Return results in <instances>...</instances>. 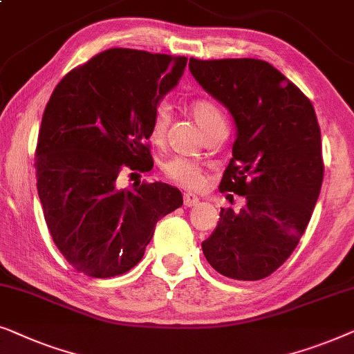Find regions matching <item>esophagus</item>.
<instances>
[{
	"label": "esophagus",
	"instance_id": "esophagus-1",
	"mask_svg": "<svg viewBox=\"0 0 354 354\" xmlns=\"http://www.w3.org/2000/svg\"><path fill=\"white\" fill-rule=\"evenodd\" d=\"M198 203H200V198H198L195 193H185L183 195V205L192 207V206H196Z\"/></svg>",
	"mask_w": 354,
	"mask_h": 354
}]
</instances>
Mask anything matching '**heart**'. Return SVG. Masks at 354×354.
I'll return each instance as SVG.
<instances>
[{"mask_svg": "<svg viewBox=\"0 0 354 354\" xmlns=\"http://www.w3.org/2000/svg\"><path fill=\"white\" fill-rule=\"evenodd\" d=\"M192 113H193V118L196 119V122L200 124V127L205 130V132H209L214 125L224 122V118H222L219 108L207 100L195 101L192 106ZM169 120H171V106H169L166 101H161V103L156 104V108L153 111V118H151L153 142L156 143L162 142L164 137H166ZM162 169L169 178H172L174 182L180 183V185L187 188H200L203 185V182H205L203 169L198 166L195 161H192V159L188 158H183V156L171 158L169 161L164 162Z\"/></svg>", "mask_w": 354, "mask_h": 354, "instance_id": "heart-1", "label": "heart"}]
</instances>
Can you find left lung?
Masks as SVG:
<instances>
[{
    "instance_id": "obj_1",
    "label": "left lung",
    "mask_w": 354,
    "mask_h": 354,
    "mask_svg": "<svg viewBox=\"0 0 354 354\" xmlns=\"http://www.w3.org/2000/svg\"><path fill=\"white\" fill-rule=\"evenodd\" d=\"M188 67L234 118V158L219 187L246 200L236 212L221 209L203 253L225 277L261 280L297 248L321 193L316 113L303 91L266 61L190 57Z\"/></svg>"
}]
</instances>
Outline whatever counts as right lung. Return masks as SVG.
<instances>
[{
    "mask_svg": "<svg viewBox=\"0 0 354 354\" xmlns=\"http://www.w3.org/2000/svg\"><path fill=\"white\" fill-rule=\"evenodd\" d=\"M185 66V56L113 48L66 74L48 101L35 153L38 196L57 250L88 277L137 266L158 221L182 206L180 190L167 183L120 188L119 180L151 171L153 111Z\"/></svg>",
    "mask_w": 354,
    "mask_h": 354,
    "instance_id": "add662e5",
    "label": "right lung"
}]
</instances>
